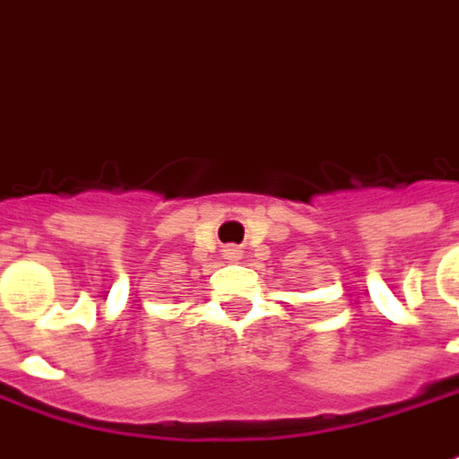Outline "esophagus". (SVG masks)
Instances as JSON below:
<instances>
[{
  "label": "esophagus",
  "instance_id": "1",
  "mask_svg": "<svg viewBox=\"0 0 459 459\" xmlns=\"http://www.w3.org/2000/svg\"><path fill=\"white\" fill-rule=\"evenodd\" d=\"M226 256H229V259H238V256H241V248H238V246H229V248H226Z\"/></svg>",
  "mask_w": 459,
  "mask_h": 459
}]
</instances>
